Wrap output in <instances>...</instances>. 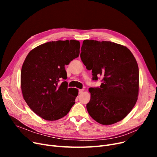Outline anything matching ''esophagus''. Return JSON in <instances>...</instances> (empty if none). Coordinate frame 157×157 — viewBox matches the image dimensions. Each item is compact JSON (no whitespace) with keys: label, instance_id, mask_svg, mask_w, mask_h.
Listing matches in <instances>:
<instances>
[{"label":"esophagus","instance_id":"34e87169","mask_svg":"<svg viewBox=\"0 0 157 157\" xmlns=\"http://www.w3.org/2000/svg\"><path fill=\"white\" fill-rule=\"evenodd\" d=\"M83 91H84L83 89H79V94H82V93L83 92Z\"/></svg>","mask_w":157,"mask_h":157}]
</instances>
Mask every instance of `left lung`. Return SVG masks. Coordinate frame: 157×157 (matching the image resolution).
I'll return each instance as SVG.
<instances>
[{"instance_id": "1", "label": "left lung", "mask_w": 157, "mask_h": 157, "mask_svg": "<svg viewBox=\"0 0 157 157\" xmlns=\"http://www.w3.org/2000/svg\"><path fill=\"white\" fill-rule=\"evenodd\" d=\"M81 59L92 79L101 76L100 87L90 88L89 114L102 125H111L132 109L139 94V74L137 61L129 49L110 41L84 40Z\"/></svg>"}]
</instances>
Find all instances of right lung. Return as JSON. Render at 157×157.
Masks as SVG:
<instances>
[{
  "instance_id": "obj_1",
  "label": "right lung",
  "mask_w": 157,
  "mask_h": 157,
  "mask_svg": "<svg viewBox=\"0 0 157 157\" xmlns=\"http://www.w3.org/2000/svg\"><path fill=\"white\" fill-rule=\"evenodd\" d=\"M80 43L76 40H57L39 45L31 50L21 71L23 97L29 108L42 118L59 120L69 112L78 95L68 88L65 65L79 56Z\"/></svg>"
}]
</instances>
